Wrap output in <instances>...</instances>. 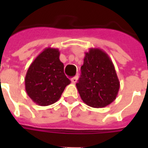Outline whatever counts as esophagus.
I'll use <instances>...</instances> for the list:
<instances>
[{"label":"esophagus","instance_id":"34e87169","mask_svg":"<svg viewBox=\"0 0 148 148\" xmlns=\"http://www.w3.org/2000/svg\"><path fill=\"white\" fill-rule=\"evenodd\" d=\"M77 77H78L76 76V77H74L73 78L71 79V81L72 83H73V84H75V83H76L77 81Z\"/></svg>","mask_w":148,"mask_h":148}]
</instances>
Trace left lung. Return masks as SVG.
Segmentation results:
<instances>
[{
  "instance_id": "1",
  "label": "left lung",
  "mask_w": 148,
  "mask_h": 148,
  "mask_svg": "<svg viewBox=\"0 0 148 148\" xmlns=\"http://www.w3.org/2000/svg\"><path fill=\"white\" fill-rule=\"evenodd\" d=\"M81 70V77L76 86L84 103L101 108L114 101L119 91V79L112 60L105 51L90 48L85 52Z\"/></svg>"
}]
</instances>
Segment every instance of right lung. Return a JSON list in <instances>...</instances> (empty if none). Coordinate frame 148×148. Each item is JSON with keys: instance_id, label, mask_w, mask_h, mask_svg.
<instances>
[{"instance_id": "1", "label": "right lung", "mask_w": 148, "mask_h": 148, "mask_svg": "<svg viewBox=\"0 0 148 148\" xmlns=\"http://www.w3.org/2000/svg\"><path fill=\"white\" fill-rule=\"evenodd\" d=\"M58 48L47 47L31 64L24 82L25 90L35 103L48 106L60 99L71 81L64 73Z\"/></svg>"}]
</instances>
